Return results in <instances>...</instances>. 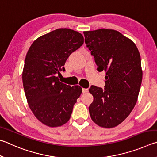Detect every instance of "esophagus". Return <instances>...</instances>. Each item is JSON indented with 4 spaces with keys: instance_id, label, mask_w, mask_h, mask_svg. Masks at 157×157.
Segmentation results:
<instances>
[{
    "instance_id": "34e87169",
    "label": "esophagus",
    "mask_w": 157,
    "mask_h": 157,
    "mask_svg": "<svg viewBox=\"0 0 157 157\" xmlns=\"http://www.w3.org/2000/svg\"><path fill=\"white\" fill-rule=\"evenodd\" d=\"M82 92H83V93H86L88 92V89L87 88H83L82 89Z\"/></svg>"
}]
</instances>
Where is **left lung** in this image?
I'll use <instances>...</instances> for the list:
<instances>
[{"mask_svg": "<svg viewBox=\"0 0 157 157\" xmlns=\"http://www.w3.org/2000/svg\"><path fill=\"white\" fill-rule=\"evenodd\" d=\"M98 71H105V88L89 89L94 101L89 107L92 120L100 127H116L136 105L143 71L141 56L132 40L114 29L83 32Z\"/></svg>", "mask_w": 157, "mask_h": 157, "instance_id": "left-lung-1", "label": "left lung"}]
</instances>
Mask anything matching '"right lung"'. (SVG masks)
Instances as JSON below:
<instances>
[{
    "instance_id": "obj_1",
    "label": "right lung",
    "mask_w": 157,
    "mask_h": 157,
    "mask_svg": "<svg viewBox=\"0 0 157 157\" xmlns=\"http://www.w3.org/2000/svg\"><path fill=\"white\" fill-rule=\"evenodd\" d=\"M83 42L81 33L60 28L38 38L27 52L22 74L25 94L30 109L44 125L59 127L70 119L82 88L61 83L56 75Z\"/></svg>"
}]
</instances>
